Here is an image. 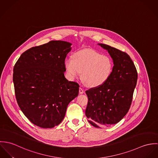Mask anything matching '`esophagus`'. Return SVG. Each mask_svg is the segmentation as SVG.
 <instances>
[{"mask_svg": "<svg viewBox=\"0 0 158 158\" xmlns=\"http://www.w3.org/2000/svg\"><path fill=\"white\" fill-rule=\"evenodd\" d=\"M79 93H80V94H83V93H84V90H83L82 88H80V89H79Z\"/></svg>", "mask_w": 158, "mask_h": 158, "instance_id": "1", "label": "esophagus"}]
</instances>
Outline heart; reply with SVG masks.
Segmentation results:
<instances>
[{"label":"heart","mask_w":158,"mask_h":158,"mask_svg":"<svg viewBox=\"0 0 158 158\" xmlns=\"http://www.w3.org/2000/svg\"><path fill=\"white\" fill-rule=\"evenodd\" d=\"M65 68L69 77L74 79L81 73V80L89 87H98L106 83L113 71L111 59L91 49L75 53L73 59L65 61Z\"/></svg>","instance_id":"heart-1"}]
</instances>
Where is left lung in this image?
Masks as SVG:
<instances>
[{"instance_id": "left-lung-1", "label": "left lung", "mask_w": 158, "mask_h": 158, "mask_svg": "<svg viewBox=\"0 0 158 158\" xmlns=\"http://www.w3.org/2000/svg\"><path fill=\"white\" fill-rule=\"evenodd\" d=\"M113 59L111 75L103 85L86 91L88 103L85 114L96 128L120 122L128 113L137 80V73L130 56L110 45L98 44Z\"/></svg>"}]
</instances>
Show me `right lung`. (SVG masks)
I'll use <instances>...</instances> for the list:
<instances>
[{
  "label": "right lung",
  "mask_w": 158,
  "mask_h": 158,
  "mask_svg": "<svg viewBox=\"0 0 158 158\" xmlns=\"http://www.w3.org/2000/svg\"><path fill=\"white\" fill-rule=\"evenodd\" d=\"M71 45L51 41L32 47L15 65L13 80L18 104L27 118L41 128L58 125L69 103L78 95V84L64 77V61Z\"/></svg>",
  "instance_id": "1"
}]
</instances>
